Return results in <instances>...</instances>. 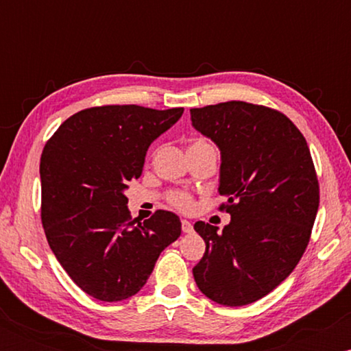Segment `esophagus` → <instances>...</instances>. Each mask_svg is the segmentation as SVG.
Returning a JSON list of instances; mask_svg holds the SVG:
<instances>
[{
	"mask_svg": "<svg viewBox=\"0 0 351 351\" xmlns=\"http://www.w3.org/2000/svg\"><path fill=\"white\" fill-rule=\"evenodd\" d=\"M181 231H183V232H191L193 231V224L189 223L188 219H181Z\"/></svg>",
	"mask_w": 351,
	"mask_h": 351,
	"instance_id": "esophagus-1",
	"label": "esophagus"
}]
</instances>
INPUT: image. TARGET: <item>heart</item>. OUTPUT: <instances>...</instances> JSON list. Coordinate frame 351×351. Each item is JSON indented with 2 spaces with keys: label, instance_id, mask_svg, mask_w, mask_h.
Instances as JSON below:
<instances>
[{
  "label": "heart",
  "instance_id": "obj_1",
  "mask_svg": "<svg viewBox=\"0 0 351 351\" xmlns=\"http://www.w3.org/2000/svg\"><path fill=\"white\" fill-rule=\"evenodd\" d=\"M204 147H211V143L206 142V140H203V138H195L191 143H189L188 150H191V148H204ZM168 199H170V203L173 204V206H175L176 209H181V211H189V209L193 208V199L188 193L175 191L168 196Z\"/></svg>",
  "mask_w": 351,
  "mask_h": 351
}]
</instances>
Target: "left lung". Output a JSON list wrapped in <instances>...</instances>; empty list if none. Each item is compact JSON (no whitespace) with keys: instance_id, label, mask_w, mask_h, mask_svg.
Returning <instances> with one entry per match:
<instances>
[{"instance_id":"left-lung-1","label":"left lung","mask_w":351,"mask_h":351,"mask_svg":"<svg viewBox=\"0 0 351 351\" xmlns=\"http://www.w3.org/2000/svg\"><path fill=\"white\" fill-rule=\"evenodd\" d=\"M189 112L219 148L217 191L231 215L223 231L195 224L206 252L193 276L216 304H252L291 276L310 241L320 191L308 145L287 117L264 106L231 100Z\"/></svg>"}]
</instances>
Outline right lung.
<instances>
[{"instance_id": "obj_1", "label": "right lung", "mask_w": 351, "mask_h": 351, "mask_svg": "<svg viewBox=\"0 0 351 351\" xmlns=\"http://www.w3.org/2000/svg\"><path fill=\"white\" fill-rule=\"evenodd\" d=\"M183 110L86 108L69 117L44 147V232L64 271L94 299L135 295L163 249L181 234L180 217L171 211L158 209L143 223L132 219L125 189L142 175L153 140L178 122Z\"/></svg>"}]
</instances>
